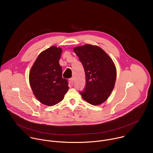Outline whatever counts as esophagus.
Wrapping results in <instances>:
<instances>
[{
    "label": "esophagus",
    "mask_w": 153,
    "mask_h": 153,
    "mask_svg": "<svg viewBox=\"0 0 153 153\" xmlns=\"http://www.w3.org/2000/svg\"><path fill=\"white\" fill-rule=\"evenodd\" d=\"M70 83H71V84H73V83H74V78H71V79H70Z\"/></svg>",
    "instance_id": "obj_1"
}]
</instances>
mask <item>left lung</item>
<instances>
[{
  "mask_svg": "<svg viewBox=\"0 0 153 153\" xmlns=\"http://www.w3.org/2000/svg\"><path fill=\"white\" fill-rule=\"evenodd\" d=\"M73 50L85 73V87L80 94L91 105L103 103L111 93L116 80V68L113 60L97 46L86 44Z\"/></svg>",
  "mask_w": 153,
  "mask_h": 153,
  "instance_id": "8db88e82",
  "label": "left lung"
}]
</instances>
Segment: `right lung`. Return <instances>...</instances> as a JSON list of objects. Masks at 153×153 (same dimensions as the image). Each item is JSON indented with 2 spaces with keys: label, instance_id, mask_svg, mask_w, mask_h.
<instances>
[{
  "label": "right lung",
  "instance_id": "right-lung-1",
  "mask_svg": "<svg viewBox=\"0 0 153 153\" xmlns=\"http://www.w3.org/2000/svg\"><path fill=\"white\" fill-rule=\"evenodd\" d=\"M62 50L52 46L40 53L32 66L29 81L36 99L47 106H53L63 99L69 87L62 78L59 59Z\"/></svg>",
  "mask_w": 153,
  "mask_h": 153
}]
</instances>
